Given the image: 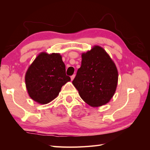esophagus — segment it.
I'll list each match as a JSON object with an SVG mask.
<instances>
[{
  "label": "esophagus",
  "instance_id": "34e87169",
  "mask_svg": "<svg viewBox=\"0 0 150 150\" xmlns=\"http://www.w3.org/2000/svg\"><path fill=\"white\" fill-rule=\"evenodd\" d=\"M75 77V75H73L72 76H71V81H73V79H74Z\"/></svg>",
  "mask_w": 150,
  "mask_h": 150
}]
</instances>
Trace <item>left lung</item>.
I'll return each instance as SVG.
<instances>
[{"instance_id":"8db88e82","label":"left lung","mask_w":150,"mask_h":150,"mask_svg":"<svg viewBox=\"0 0 150 150\" xmlns=\"http://www.w3.org/2000/svg\"><path fill=\"white\" fill-rule=\"evenodd\" d=\"M81 66L72 83L86 103L99 107L108 103L115 93L118 70L105 50L94 46L82 53Z\"/></svg>"}]
</instances>
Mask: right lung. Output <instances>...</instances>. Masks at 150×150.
<instances>
[{"mask_svg":"<svg viewBox=\"0 0 150 150\" xmlns=\"http://www.w3.org/2000/svg\"><path fill=\"white\" fill-rule=\"evenodd\" d=\"M71 81L60 53L41 52L31 64L25 75L28 93L40 104L50 103L58 96L63 85Z\"/></svg>","mask_w":150,"mask_h":150,"instance_id":"right-lung-1","label":"right lung"}]
</instances>
